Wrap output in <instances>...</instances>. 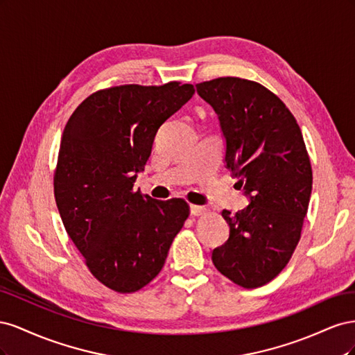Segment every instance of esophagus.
Masks as SVG:
<instances>
[{
  "label": "esophagus",
  "mask_w": 355,
  "mask_h": 355,
  "mask_svg": "<svg viewBox=\"0 0 355 355\" xmlns=\"http://www.w3.org/2000/svg\"><path fill=\"white\" fill-rule=\"evenodd\" d=\"M189 210H191V214H194V216H200V214H202L207 209L202 206H197V204H191Z\"/></svg>",
  "instance_id": "obj_1"
}]
</instances>
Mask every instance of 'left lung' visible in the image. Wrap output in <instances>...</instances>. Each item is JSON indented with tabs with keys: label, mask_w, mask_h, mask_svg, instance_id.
Segmentation results:
<instances>
[{
	"label": "left lung",
	"mask_w": 355,
	"mask_h": 355,
	"mask_svg": "<svg viewBox=\"0 0 355 355\" xmlns=\"http://www.w3.org/2000/svg\"><path fill=\"white\" fill-rule=\"evenodd\" d=\"M218 114L225 163L250 204L222 216L230 239L211 253L218 271L244 288L280 274L300 240L313 168L293 114L262 84L222 77L196 85Z\"/></svg>",
	"instance_id": "left-lung-1"
}]
</instances>
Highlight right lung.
<instances>
[{
	"label": "right lung",
	"mask_w": 355,
	"mask_h": 355,
	"mask_svg": "<svg viewBox=\"0 0 355 355\" xmlns=\"http://www.w3.org/2000/svg\"><path fill=\"white\" fill-rule=\"evenodd\" d=\"M194 93L178 81L99 90L63 130L55 170L62 222L90 272L118 293L154 280L189 216L185 200H154L133 187L159 125Z\"/></svg>",
	"instance_id": "add662e5"
}]
</instances>
